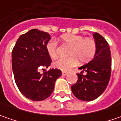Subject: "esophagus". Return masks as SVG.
<instances>
[{
  "label": "esophagus",
  "mask_w": 121,
  "mask_h": 121,
  "mask_svg": "<svg viewBox=\"0 0 121 121\" xmlns=\"http://www.w3.org/2000/svg\"><path fill=\"white\" fill-rule=\"evenodd\" d=\"M62 74L63 75H67L68 74V72H67V71H62Z\"/></svg>",
  "instance_id": "esophagus-1"
}]
</instances>
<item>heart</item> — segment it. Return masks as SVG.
<instances>
[{
  "label": "heart",
  "instance_id": "obj_1",
  "mask_svg": "<svg viewBox=\"0 0 121 121\" xmlns=\"http://www.w3.org/2000/svg\"><path fill=\"white\" fill-rule=\"evenodd\" d=\"M63 43L70 46L67 58H60L53 63L54 67L67 71L76 66L78 60L81 63H87L95 56L97 45L95 40L90 37L84 38L80 35L71 34H64L61 36ZM47 53L52 58L57 56V43L50 40L46 46Z\"/></svg>",
  "mask_w": 121,
  "mask_h": 121
}]
</instances>
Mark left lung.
Listing matches in <instances>:
<instances>
[{
	"mask_svg": "<svg viewBox=\"0 0 121 121\" xmlns=\"http://www.w3.org/2000/svg\"><path fill=\"white\" fill-rule=\"evenodd\" d=\"M97 50L90 62L81 66L77 73L78 80L71 86L74 95L83 101H91L98 98L106 90L111 75V55L109 45L98 33H94ZM86 72V74H83Z\"/></svg>",
	"mask_w": 121,
	"mask_h": 121,
	"instance_id": "1",
	"label": "left lung"
}]
</instances>
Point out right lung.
Segmentation results:
<instances>
[{"instance_id": "obj_1", "label": "right lung", "mask_w": 121, "mask_h": 121, "mask_svg": "<svg viewBox=\"0 0 121 121\" xmlns=\"http://www.w3.org/2000/svg\"><path fill=\"white\" fill-rule=\"evenodd\" d=\"M50 40L48 33L31 30L18 38L12 51V69L17 87L27 98L41 101L52 93L54 83L61 71L50 69L43 74L42 68H48L52 60L46 46Z\"/></svg>"}]
</instances>
